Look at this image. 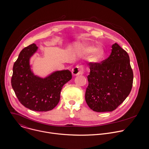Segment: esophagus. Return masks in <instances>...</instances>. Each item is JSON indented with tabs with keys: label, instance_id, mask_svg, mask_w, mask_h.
<instances>
[{
	"label": "esophagus",
	"instance_id": "esophagus-1",
	"mask_svg": "<svg viewBox=\"0 0 149 149\" xmlns=\"http://www.w3.org/2000/svg\"><path fill=\"white\" fill-rule=\"evenodd\" d=\"M84 72V67L82 65H77L72 70V73L74 75H78L83 74Z\"/></svg>",
	"mask_w": 149,
	"mask_h": 149
}]
</instances>
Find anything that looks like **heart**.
Segmentation results:
<instances>
[{"label": "heart", "mask_w": 149, "mask_h": 149, "mask_svg": "<svg viewBox=\"0 0 149 149\" xmlns=\"http://www.w3.org/2000/svg\"><path fill=\"white\" fill-rule=\"evenodd\" d=\"M84 51L87 53L93 52L90 56V60L93 62H98L100 61L104 55V51L101 47L94 48V47L93 46H86L84 48Z\"/></svg>", "instance_id": "heart-1"}]
</instances>
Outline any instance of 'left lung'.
<instances>
[{"label":"left lung","mask_w":149,"mask_h":149,"mask_svg":"<svg viewBox=\"0 0 149 149\" xmlns=\"http://www.w3.org/2000/svg\"><path fill=\"white\" fill-rule=\"evenodd\" d=\"M88 86L85 98L94 111L116 110L131 92L133 72L129 54L117 43L107 59L101 62H90Z\"/></svg>","instance_id":"8db88e82"}]
</instances>
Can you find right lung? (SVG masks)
I'll use <instances>...</instances> for the list:
<instances>
[{
	"instance_id": "add662e5",
	"label": "right lung",
	"mask_w": 149,
	"mask_h": 149,
	"mask_svg": "<svg viewBox=\"0 0 149 149\" xmlns=\"http://www.w3.org/2000/svg\"><path fill=\"white\" fill-rule=\"evenodd\" d=\"M38 47L33 44L20 51L13 67L12 87L25 107L35 111H48L55 108L60 100L61 90L72 78L68 70L56 71L45 78L33 75L29 59Z\"/></svg>"
}]
</instances>
